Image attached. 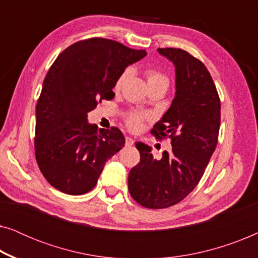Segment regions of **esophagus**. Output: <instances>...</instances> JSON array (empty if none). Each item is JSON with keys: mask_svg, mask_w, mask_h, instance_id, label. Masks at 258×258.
Instances as JSON below:
<instances>
[{"mask_svg": "<svg viewBox=\"0 0 258 258\" xmlns=\"http://www.w3.org/2000/svg\"><path fill=\"white\" fill-rule=\"evenodd\" d=\"M134 144V140L132 139V137L126 136L125 137V146H133Z\"/></svg>", "mask_w": 258, "mask_h": 258, "instance_id": "obj_1", "label": "esophagus"}]
</instances>
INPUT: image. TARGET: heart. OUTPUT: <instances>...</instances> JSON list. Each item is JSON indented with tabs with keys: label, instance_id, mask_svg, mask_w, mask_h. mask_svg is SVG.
<instances>
[{
	"label": "heart",
	"instance_id": "obj_1",
	"mask_svg": "<svg viewBox=\"0 0 258 258\" xmlns=\"http://www.w3.org/2000/svg\"><path fill=\"white\" fill-rule=\"evenodd\" d=\"M129 76V70L126 69L124 72L121 73V75L117 77V80L115 81L114 84V90L118 91L121 89L122 84L124 83L126 77ZM146 81L148 84V88H164V89H168L169 84H170V80L167 74L158 69H147L146 70ZM144 121V116L142 114H139V112H128L124 116V122L126 126L130 130H139L141 126H142V123Z\"/></svg>",
	"mask_w": 258,
	"mask_h": 258
}]
</instances>
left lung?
I'll return each instance as SVG.
<instances>
[{
  "label": "left lung",
  "mask_w": 258,
  "mask_h": 258,
  "mask_svg": "<svg viewBox=\"0 0 258 258\" xmlns=\"http://www.w3.org/2000/svg\"><path fill=\"white\" fill-rule=\"evenodd\" d=\"M158 51L176 67V95L171 107L151 134L170 140L171 150L155 158L147 144L136 142L140 163L128 177L130 195L140 206L164 209L184 200L199 184L216 149L221 101L207 67L179 48Z\"/></svg>",
  "instance_id": "1"
}]
</instances>
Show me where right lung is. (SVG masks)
<instances>
[{"label": "right lung", "instance_id": "obj_1", "mask_svg": "<svg viewBox=\"0 0 258 258\" xmlns=\"http://www.w3.org/2000/svg\"><path fill=\"white\" fill-rule=\"evenodd\" d=\"M119 42L91 37L69 45L45 75L36 104L35 157L59 191L83 195L96 185L105 162L124 146L121 130L89 124L87 114L112 100L115 81L146 56Z\"/></svg>", "mask_w": 258, "mask_h": 258}]
</instances>
